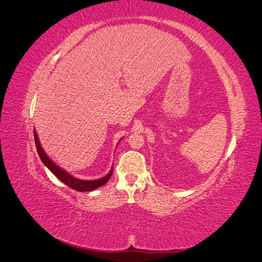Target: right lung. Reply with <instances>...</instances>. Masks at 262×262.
I'll return each mask as SVG.
<instances>
[{
    "label": "right lung",
    "instance_id": "add662e5",
    "mask_svg": "<svg viewBox=\"0 0 262 262\" xmlns=\"http://www.w3.org/2000/svg\"><path fill=\"white\" fill-rule=\"evenodd\" d=\"M34 137H35V143H36V147H37V152L39 157H40L41 162L47 166V167L49 168V170L53 173V175L59 178L63 184H66L67 186H69L70 188H72L76 191H93V190L97 189L101 186H104L106 182L110 179L113 175V171H114V167L110 169V171L107 173L105 177H102L100 179H96V180H82V179H77L75 177H73L72 175H70L69 172H67L66 170H63L62 168H60L58 165H55L50 158L48 157L45 153L43 148L40 145V142H39L38 136H37V132L34 130Z\"/></svg>",
    "mask_w": 262,
    "mask_h": 262
}]
</instances>
